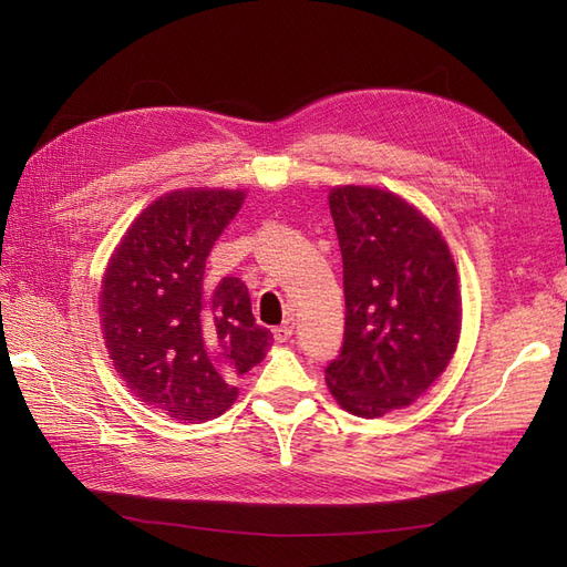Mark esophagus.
<instances>
[{"instance_id": "esophagus-1", "label": "esophagus", "mask_w": 567, "mask_h": 567, "mask_svg": "<svg viewBox=\"0 0 567 567\" xmlns=\"http://www.w3.org/2000/svg\"><path fill=\"white\" fill-rule=\"evenodd\" d=\"M293 329H296V321L293 319H286L281 326H277V329H271L274 340L286 342L290 336H293Z\"/></svg>"}]
</instances>
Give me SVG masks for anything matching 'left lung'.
<instances>
[{
  "label": "left lung",
  "instance_id": "1",
  "mask_svg": "<svg viewBox=\"0 0 567 567\" xmlns=\"http://www.w3.org/2000/svg\"><path fill=\"white\" fill-rule=\"evenodd\" d=\"M346 333L326 383L342 409L379 419L431 388L461 331L456 267L440 231L400 196L336 186Z\"/></svg>",
  "mask_w": 567,
  "mask_h": 567
}]
</instances>
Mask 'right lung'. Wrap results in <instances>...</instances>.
<instances>
[{
	"mask_svg": "<svg viewBox=\"0 0 567 567\" xmlns=\"http://www.w3.org/2000/svg\"><path fill=\"white\" fill-rule=\"evenodd\" d=\"M244 198L225 188L158 198L123 236L101 288V331L115 371L136 398L179 421L225 414L236 375L260 364L271 342L241 279H203Z\"/></svg>",
	"mask_w": 567,
	"mask_h": 567,
	"instance_id": "add662e5",
	"label": "right lung"
}]
</instances>
